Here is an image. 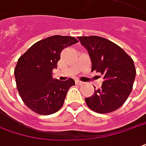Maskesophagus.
Wrapping results in <instances>:
<instances>
[{
	"label": "esophagus",
	"instance_id": "esophagus-1",
	"mask_svg": "<svg viewBox=\"0 0 146 146\" xmlns=\"http://www.w3.org/2000/svg\"><path fill=\"white\" fill-rule=\"evenodd\" d=\"M76 84H78V85H82V84H84V82L80 81V80H76Z\"/></svg>",
	"mask_w": 146,
	"mask_h": 146
}]
</instances>
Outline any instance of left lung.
<instances>
[{
  "instance_id": "8db88e82",
  "label": "left lung",
  "mask_w": 146,
  "mask_h": 146,
  "mask_svg": "<svg viewBox=\"0 0 146 146\" xmlns=\"http://www.w3.org/2000/svg\"><path fill=\"white\" fill-rule=\"evenodd\" d=\"M77 38L88 51L91 71L100 73L104 80L100 89L85 98L86 104L97 113L114 111L122 106L131 92L136 75L133 59L120 46L104 38L93 35Z\"/></svg>"
}]
</instances>
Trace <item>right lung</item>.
Here are the masks:
<instances>
[{
  "instance_id": "add662e5",
  "label": "right lung",
  "mask_w": 146,
  "mask_h": 146,
  "mask_svg": "<svg viewBox=\"0 0 146 146\" xmlns=\"http://www.w3.org/2000/svg\"><path fill=\"white\" fill-rule=\"evenodd\" d=\"M78 42L71 36L53 35L40 40L18 60L16 84L25 104L42 115L54 114L61 108L68 90L75 85L72 78L60 81L52 78L63 48Z\"/></svg>"
}]
</instances>
